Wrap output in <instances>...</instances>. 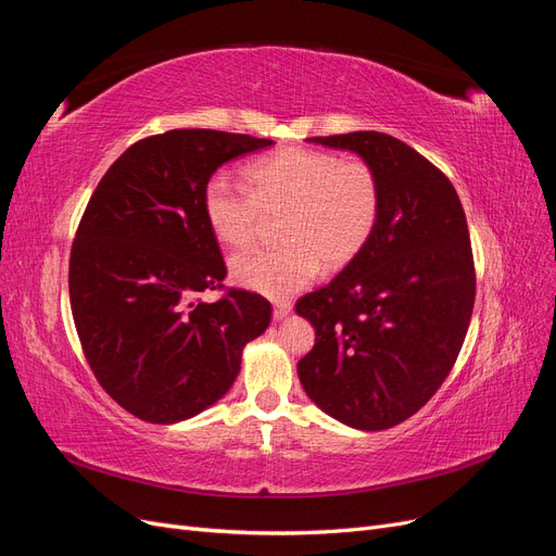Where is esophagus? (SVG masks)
Listing matches in <instances>:
<instances>
[{
  "mask_svg": "<svg viewBox=\"0 0 556 556\" xmlns=\"http://www.w3.org/2000/svg\"><path fill=\"white\" fill-rule=\"evenodd\" d=\"M290 311H292L290 301H278V304L274 306V317H276V319H282Z\"/></svg>",
  "mask_w": 556,
  "mask_h": 556,
  "instance_id": "34e87169",
  "label": "esophagus"
}]
</instances>
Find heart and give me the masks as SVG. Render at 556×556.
Instances as JSON below:
<instances>
[{
    "label": "heart",
    "instance_id": "b5f03b06",
    "mask_svg": "<svg viewBox=\"0 0 556 556\" xmlns=\"http://www.w3.org/2000/svg\"><path fill=\"white\" fill-rule=\"evenodd\" d=\"M248 188L215 174L204 188L208 227L231 248L260 237L264 215L280 213L271 248L231 257V278L248 290L285 299L311 285L319 266L341 268L371 241L382 188L366 160L290 146L245 166Z\"/></svg>",
    "mask_w": 556,
    "mask_h": 556
}]
</instances>
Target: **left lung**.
Instances as JSON below:
<instances>
[{"label": "left lung", "instance_id": "left-lung-1", "mask_svg": "<svg viewBox=\"0 0 556 556\" xmlns=\"http://www.w3.org/2000/svg\"><path fill=\"white\" fill-rule=\"evenodd\" d=\"M308 141L371 164L382 208L359 255L296 301V313L315 327V345L296 364L299 380L339 422L390 429L439 392L464 345L476 304L466 215L439 166L390 134Z\"/></svg>", "mask_w": 556, "mask_h": 556}]
</instances>
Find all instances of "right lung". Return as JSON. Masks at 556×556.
I'll return each mask as SVG.
<instances>
[{
	"instance_id": "1",
	"label": "right lung",
	"mask_w": 556,
	"mask_h": 556,
	"mask_svg": "<svg viewBox=\"0 0 556 556\" xmlns=\"http://www.w3.org/2000/svg\"><path fill=\"white\" fill-rule=\"evenodd\" d=\"M217 129H172L131 143L94 188L70 255V301L97 382L153 425L215 403L241 371L271 304L225 288L227 266L204 215L217 166L271 146ZM208 289L226 294L206 305Z\"/></svg>"
}]
</instances>
